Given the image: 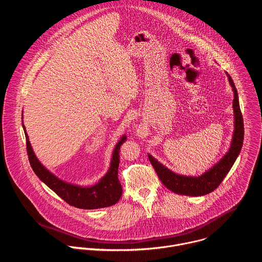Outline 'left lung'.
<instances>
[{"label":"left lung","instance_id":"8db88e82","mask_svg":"<svg viewBox=\"0 0 262 262\" xmlns=\"http://www.w3.org/2000/svg\"><path fill=\"white\" fill-rule=\"evenodd\" d=\"M226 76L233 91L232 107L234 115V129L228 151L224 155L220 161H217L212 167L199 176H186L171 171L150 154H148L149 161L154 166L163 184L175 194L198 197L211 193L217 188L222 180L226 177L242 150L244 142V120L239 108L237 90L231 77L227 72Z\"/></svg>","mask_w":262,"mask_h":262}]
</instances>
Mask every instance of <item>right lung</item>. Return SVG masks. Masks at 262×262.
<instances>
[{
    "instance_id": "add662e5",
    "label": "right lung",
    "mask_w": 262,
    "mask_h": 262,
    "mask_svg": "<svg viewBox=\"0 0 262 262\" xmlns=\"http://www.w3.org/2000/svg\"><path fill=\"white\" fill-rule=\"evenodd\" d=\"M23 128L27 141L29 161L33 171L43 183H46L52 191H54L69 205L82 209H97L112 206L119 201L122 195V186L118 179V167L120 161L119 152L120 146L126 141L125 134L120 137L113 149L110 167L106 173L92 185H80L59 178L43 166V164L37 159L33 150L24 125V120Z\"/></svg>"
}]
</instances>
